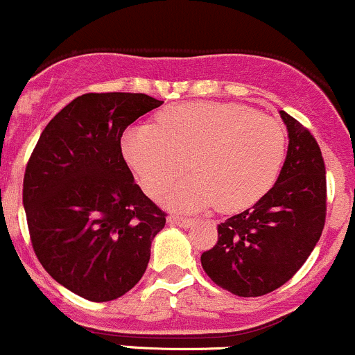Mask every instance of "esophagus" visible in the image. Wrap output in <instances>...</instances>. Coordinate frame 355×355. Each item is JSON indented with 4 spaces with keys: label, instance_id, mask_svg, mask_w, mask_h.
Instances as JSON below:
<instances>
[{
    "label": "esophagus",
    "instance_id": "34e87169",
    "mask_svg": "<svg viewBox=\"0 0 355 355\" xmlns=\"http://www.w3.org/2000/svg\"><path fill=\"white\" fill-rule=\"evenodd\" d=\"M169 220L171 224H174V226H179V227H189L193 223H195V219H191V217H182V216H178V214H173V216H169Z\"/></svg>",
    "mask_w": 355,
    "mask_h": 355
}]
</instances>
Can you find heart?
<instances>
[{
	"label": "heart",
	"instance_id": "obj_1",
	"mask_svg": "<svg viewBox=\"0 0 355 355\" xmlns=\"http://www.w3.org/2000/svg\"><path fill=\"white\" fill-rule=\"evenodd\" d=\"M122 155L143 189L157 196L188 167L195 174L169 200L191 210L214 205L238 212L266 195L282 167L285 128L278 119L240 103L189 101L157 114L153 125L122 135Z\"/></svg>",
	"mask_w": 355,
	"mask_h": 355
}]
</instances>
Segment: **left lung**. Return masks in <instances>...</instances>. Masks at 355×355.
Returning <instances> with one entry per match:
<instances>
[{
  "mask_svg": "<svg viewBox=\"0 0 355 355\" xmlns=\"http://www.w3.org/2000/svg\"><path fill=\"white\" fill-rule=\"evenodd\" d=\"M288 129V153L278 181L252 209L217 226V243L202 268L220 288L261 297L293 278L319 241L326 220V169L307 128L279 112Z\"/></svg>",
  "mask_w": 355,
  "mask_h": 355,
  "instance_id": "left-lung-1",
  "label": "left lung"
}]
</instances>
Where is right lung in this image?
Returning <instances> with one entry per match:
<instances>
[{
  "label": "right lung",
  "instance_id": "1",
  "mask_svg": "<svg viewBox=\"0 0 355 355\" xmlns=\"http://www.w3.org/2000/svg\"><path fill=\"white\" fill-rule=\"evenodd\" d=\"M164 101L143 93H86L58 112L34 146L22 200L34 254L76 295L108 302L145 275L167 214L125 164L122 132Z\"/></svg>",
  "mask_w": 355,
  "mask_h": 355
}]
</instances>
